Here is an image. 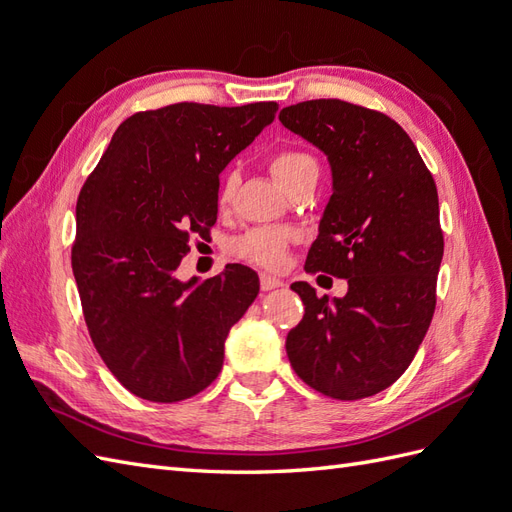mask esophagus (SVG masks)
Returning a JSON list of instances; mask_svg holds the SVG:
<instances>
[{"instance_id":"esophagus-1","label":"esophagus","mask_w":512,"mask_h":512,"mask_svg":"<svg viewBox=\"0 0 512 512\" xmlns=\"http://www.w3.org/2000/svg\"><path fill=\"white\" fill-rule=\"evenodd\" d=\"M284 286V282L282 280H277V277H273V275H260V288L265 290V292H269V290H275V288H282Z\"/></svg>"}]
</instances>
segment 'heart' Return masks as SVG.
Returning <instances> with one entry per match:
<instances>
[{"instance_id":"heart-1","label":"heart","mask_w":512,"mask_h":512,"mask_svg":"<svg viewBox=\"0 0 512 512\" xmlns=\"http://www.w3.org/2000/svg\"><path fill=\"white\" fill-rule=\"evenodd\" d=\"M271 173L277 177L286 190L294 188V185L320 175V164L314 153L305 149H280L275 151L269 160ZM239 177L235 170H226L218 183V205L220 209H228L235 200L237 194ZM297 239V232L286 226H262L247 230L243 237L235 241V254L245 260L252 262L256 267L262 269H282L286 262V250L288 245Z\"/></svg>"}]
</instances>
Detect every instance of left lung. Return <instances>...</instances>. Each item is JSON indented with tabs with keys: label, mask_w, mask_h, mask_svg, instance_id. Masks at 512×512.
<instances>
[{
	"label": "left lung",
	"mask_w": 512,
	"mask_h": 512,
	"mask_svg": "<svg viewBox=\"0 0 512 512\" xmlns=\"http://www.w3.org/2000/svg\"><path fill=\"white\" fill-rule=\"evenodd\" d=\"M280 121L329 156L333 196L307 273L348 280L333 303L305 282V314L286 337L297 376L354 401L404 374L436 312L444 254L438 190L406 130L389 115L337 98L282 108Z\"/></svg>",
	"instance_id": "8db88e82"
}]
</instances>
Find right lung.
Segmentation results:
<instances>
[{
    "mask_svg": "<svg viewBox=\"0 0 512 512\" xmlns=\"http://www.w3.org/2000/svg\"><path fill=\"white\" fill-rule=\"evenodd\" d=\"M280 104L177 102L117 128L76 200L72 271L91 342L126 389L158 404L205 391L258 275L226 265L196 284L175 271L190 239L218 220L224 166L275 119Z\"/></svg>",
    "mask_w": 512,
    "mask_h": 512,
    "instance_id": "right-lung-1",
    "label": "right lung"
}]
</instances>
